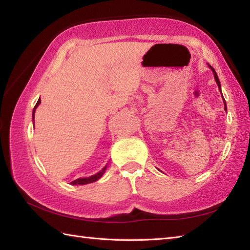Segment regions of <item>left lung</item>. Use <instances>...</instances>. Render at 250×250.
I'll return each mask as SVG.
<instances>
[{
	"label": "left lung",
	"mask_w": 250,
	"mask_h": 250,
	"mask_svg": "<svg viewBox=\"0 0 250 250\" xmlns=\"http://www.w3.org/2000/svg\"><path fill=\"white\" fill-rule=\"evenodd\" d=\"M209 67L212 69V72H213V75H214V79H215V82H216V83H218V87H219V89H220V91H221V83H220V81H219V77H218V75H216V73H215V70H214V68L212 67V66H210L209 65ZM222 93V92H221ZM223 97V96H222ZM224 110L227 111V103H225V100H224Z\"/></svg>",
	"instance_id": "obj_1"
}]
</instances>
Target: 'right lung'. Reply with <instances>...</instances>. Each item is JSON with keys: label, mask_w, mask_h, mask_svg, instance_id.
Returning <instances> with one entry per match:
<instances>
[{"label": "right lung", "mask_w": 250, "mask_h": 250, "mask_svg": "<svg viewBox=\"0 0 250 250\" xmlns=\"http://www.w3.org/2000/svg\"><path fill=\"white\" fill-rule=\"evenodd\" d=\"M41 103V100H40V98H39V100H38V102H37V104L35 105V107H34V111H32V121H35V112H36V109L38 107V105H39ZM106 167L107 166H105L104 167H103L100 172H98L97 174H95V175H92V176H89V177H83V178H78V180H75V181H73L72 182V184L73 185H84V184H89V183H93V182H96V181H98L99 178H100L103 174H104V172H105V169H106Z\"/></svg>", "instance_id": "add662e5"}]
</instances>
